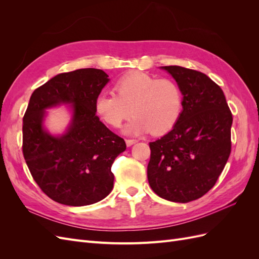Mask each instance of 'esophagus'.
I'll list each match as a JSON object with an SVG mask.
<instances>
[{
  "instance_id": "obj_1",
  "label": "esophagus",
  "mask_w": 259,
  "mask_h": 259,
  "mask_svg": "<svg viewBox=\"0 0 259 259\" xmlns=\"http://www.w3.org/2000/svg\"><path fill=\"white\" fill-rule=\"evenodd\" d=\"M125 143H126L127 147H131V146H133L134 144H136L137 140L136 139H126V140H125Z\"/></svg>"
}]
</instances>
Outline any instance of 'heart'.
<instances>
[{
	"label": "heart",
	"instance_id": "1",
	"mask_svg": "<svg viewBox=\"0 0 259 259\" xmlns=\"http://www.w3.org/2000/svg\"><path fill=\"white\" fill-rule=\"evenodd\" d=\"M116 92H103L95 99V112L109 126L117 128L135 114L125 128L131 135L151 132L165 134L177 123L184 107L179 84L171 79H158L144 72H133L116 82Z\"/></svg>",
	"mask_w": 259,
	"mask_h": 259
}]
</instances>
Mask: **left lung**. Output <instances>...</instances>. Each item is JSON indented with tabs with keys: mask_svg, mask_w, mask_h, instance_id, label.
<instances>
[{
	"mask_svg": "<svg viewBox=\"0 0 259 259\" xmlns=\"http://www.w3.org/2000/svg\"><path fill=\"white\" fill-rule=\"evenodd\" d=\"M162 69L182 88L184 107L173 130L149 144L148 182L159 197L187 203L208 192L222 174L231 152L232 113L206 74L179 66Z\"/></svg>",
	"mask_w": 259,
	"mask_h": 259,
	"instance_id": "obj_1",
	"label": "left lung"
}]
</instances>
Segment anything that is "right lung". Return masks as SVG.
<instances>
[{
	"mask_svg": "<svg viewBox=\"0 0 259 259\" xmlns=\"http://www.w3.org/2000/svg\"><path fill=\"white\" fill-rule=\"evenodd\" d=\"M100 69L60 73L37 88L22 122V153L31 175L52 200L70 206L94 204L113 188L111 166L126 149L96 115L95 99L109 82ZM71 103L73 121L61 137L42 127L46 108Z\"/></svg>",
	"mask_w": 259,
	"mask_h": 259,
	"instance_id": "1",
	"label": "right lung"
}]
</instances>
